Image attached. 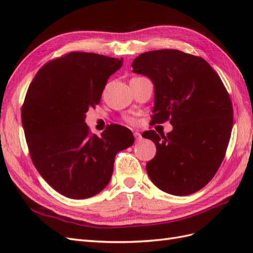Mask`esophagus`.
<instances>
[{
    "mask_svg": "<svg viewBox=\"0 0 253 253\" xmlns=\"http://www.w3.org/2000/svg\"><path fill=\"white\" fill-rule=\"evenodd\" d=\"M134 137H135V139H136V141H139L142 137H141V134L139 133V132H134Z\"/></svg>",
    "mask_w": 253,
    "mask_h": 253,
    "instance_id": "1",
    "label": "esophagus"
}]
</instances>
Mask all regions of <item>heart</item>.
Wrapping results in <instances>:
<instances>
[{
    "mask_svg": "<svg viewBox=\"0 0 253 253\" xmlns=\"http://www.w3.org/2000/svg\"><path fill=\"white\" fill-rule=\"evenodd\" d=\"M128 121H129V122H132V121H133V119H131V118H129V119H128Z\"/></svg>",
    "mask_w": 253,
    "mask_h": 253,
    "instance_id": "heart-1",
    "label": "heart"
}]
</instances>
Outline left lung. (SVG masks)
<instances>
[{
	"mask_svg": "<svg viewBox=\"0 0 253 253\" xmlns=\"http://www.w3.org/2000/svg\"><path fill=\"white\" fill-rule=\"evenodd\" d=\"M132 67L154 84L152 121L173 126L166 136L142 134L156 145L149 177L166 193H195L217 172L230 139L233 110L225 85L207 61L177 49L141 53Z\"/></svg>",
	"mask_w": 253,
	"mask_h": 253,
	"instance_id": "obj_1",
	"label": "left lung"
}]
</instances>
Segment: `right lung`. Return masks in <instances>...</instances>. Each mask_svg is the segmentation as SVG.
Instances as JSON below:
<instances>
[{
	"label": "right lung",
	"instance_id": "add662e5",
	"mask_svg": "<svg viewBox=\"0 0 253 253\" xmlns=\"http://www.w3.org/2000/svg\"><path fill=\"white\" fill-rule=\"evenodd\" d=\"M124 59L72 51L43 65L22 106V125L33 163L57 192L73 200L98 194L108 186L115 156L134 143L128 128L111 125L101 136L85 124L100 103L110 76Z\"/></svg>",
	"mask_w": 253,
	"mask_h": 253
}]
</instances>
